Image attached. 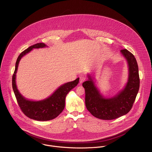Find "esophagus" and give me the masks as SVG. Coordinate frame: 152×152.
<instances>
[{
  "mask_svg": "<svg viewBox=\"0 0 152 152\" xmlns=\"http://www.w3.org/2000/svg\"><path fill=\"white\" fill-rule=\"evenodd\" d=\"M86 80V77H84V76H81L80 78V83H83L85 80Z\"/></svg>",
  "mask_w": 152,
  "mask_h": 152,
  "instance_id": "34e87169",
  "label": "esophagus"
}]
</instances>
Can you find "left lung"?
Returning <instances> with one entry per match:
<instances>
[{
    "mask_svg": "<svg viewBox=\"0 0 152 152\" xmlns=\"http://www.w3.org/2000/svg\"><path fill=\"white\" fill-rule=\"evenodd\" d=\"M129 67L128 83L125 88L115 96L105 98L95 86L91 75L83 83L86 91V105L95 117L103 120H112L128 113L132 108L138 93L140 80L138 65L134 56L126 49L121 50Z\"/></svg>",
    "mask_w": 152,
    "mask_h": 152,
    "instance_id": "left-lung-1",
    "label": "left lung"
}]
</instances>
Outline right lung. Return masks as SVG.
Listing matches in <instances>:
<instances>
[{"label": "right lung", "instance_id": "right-lung-1", "mask_svg": "<svg viewBox=\"0 0 152 152\" xmlns=\"http://www.w3.org/2000/svg\"><path fill=\"white\" fill-rule=\"evenodd\" d=\"M47 47L44 43H40L33 45L23 51L19 56L12 77V87L18 103L23 113L28 118L39 121H46L57 117L65 107V97L67 94L79 83L80 78L68 82L59 87L48 98L39 101H30L23 97L17 88L16 84V74L20 60L22 57L33 48Z\"/></svg>", "mask_w": 152, "mask_h": 152}]
</instances>
